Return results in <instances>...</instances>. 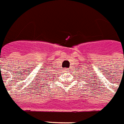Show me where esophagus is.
<instances>
[{
  "mask_svg": "<svg viewBox=\"0 0 124 124\" xmlns=\"http://www.w3.org/2000/svg\"><path fill=\"white\" fill-rule=\"evenodd\" d=\"M66 71H69V70H68L67 69V70H66Z\"/></svg>",
  "mask_w": 124,
  "mask_h": 124,
  "instance_id": "esophagus-1",
  "label": "esophagus"
}]
</instances>
